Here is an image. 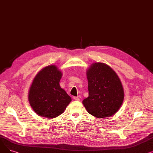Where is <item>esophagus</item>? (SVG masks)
<instances>
[{"label":"esophagus","instance_id":"1","mask_svg":"<svg viewBox=\"0 0 153 153\" xmlns=\"http://www.w3.org/2000/svg\"><path fill=\"white\" fill-rule=\"evenodd\" d=\"M73 99H74L75 100H77V101H79L80 100V99L78 97H73Z\"/></svg>","mask_w":153,"mask_h":153}]
</instances>
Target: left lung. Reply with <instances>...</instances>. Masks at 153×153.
<instances>
[{
	"label": "left lung",
	"instance_id": "obj_1",
	"mask_svg": "<svg viewBox=\"0 0 153 153\" xmlns=\"http://www.w3.org/2000/svg\"><path fill=\"white\" fill-rule=\"evenodd\" d=\"M89 97L82 103L88 113L102 118L113 115L121 107L124 92L116 72L107 64H93L87 70Z\"/></svg>",
	"mask_w": 153,
	"mask_h": 153
}]
</instances>
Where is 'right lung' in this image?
Returning <instances> with one entry per match:
<instances>
[{"instance_id": "1", "label": "right lung", "mask_w": 153, "mask_h": 153, "mask_svg": "<svg viewBox=\"0 0 153 153\" xmlns=\"http://www.w3.org/2000/svg\"><path fill=\"white\" fill-rule=\"evenodd\" d=\"M61 76L56 66L51 65L40 71L34 79L28 99L31 107L39 116L58 117L71 101L70 96L59 85Z\"/></svg>"}]
</instances>
